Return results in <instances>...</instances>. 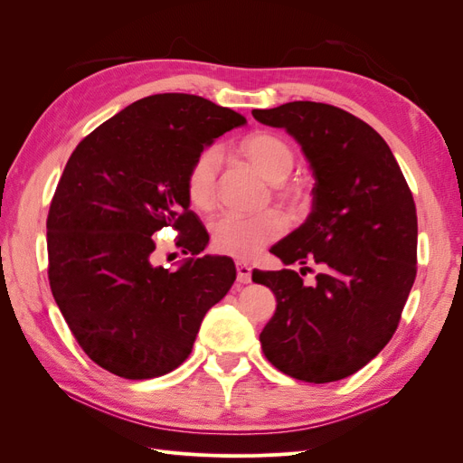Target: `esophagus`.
Segmentation results:
<instances>
[{
    "mask_svg": "<svg viewBox=\"0 0 463 463\" xmlns=\"http://www.w3.org/2000/svg\"><path fill=\"white\" fill-rule=\"evenodd\" d=\"M235 269H237V282L249 284L250 282V272H253V269H250V266L243 260H237Z\"/></svg>",
    "mask_w": 463,
    "mask_h": 463,
    "instance_id": "1",
    "label": "esophagus"
}]
</instances>
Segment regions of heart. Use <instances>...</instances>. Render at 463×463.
<instances>
[{
  "label": "heart",
  "mask_w": 463,
  "mask_h": 463,
  "mask_svg": "<svg viewBox=\"0 0 463 463\" xmlns=\"http://www.w3.org/2000/svg\"><path fill=\"white\" fill-rule=\"evenodd\" d=\"M237 152L266 181H270L279 199H298L299 189L286 184V179L296 167V152H293L284 137L270 131L250 133L237 146ZM220 165V150L206 148L194 158L187 172V197L191 204L197 210H203V213H210L218 203ZM284 232L286 218L272 208L257 214H222L210 226L214 249L223 255L237 259L255 257L259 250L276 241Z\"/></svg>",
  "instance_id": "1"
}]
</instances>
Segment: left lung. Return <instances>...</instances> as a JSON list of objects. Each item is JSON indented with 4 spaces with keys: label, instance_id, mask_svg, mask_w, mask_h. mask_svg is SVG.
Segmentation results:
<instances>
[{
    "label": "left lung",
    "instance_id": "1",
    "mask_svg": "<svg viewBox=\"0 0 463 463\" xmlns=\"http://www.w3.org/2000/svg\"><path fill=\"white\" fill-rule=\"evenodd\" d=\"M253 118L296 138L315 175L311 214L270 253L301 274L320 269L313 286L289 269L253 272L278 303L262 354L298 381H340L398 328L417 274L413 194L384 138L340 108L288 102Z\"/></svg>",
    "mask_w": 463,
    "mask_h": 463
}]
</instances>
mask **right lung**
Instances as JSON below:
<instances>
[{"label":"right lung","mask_w":463,"mask_h":463,"mask_svg":"<svg viewBox=\"0 0 463 463\" xmlns=\"http://www.w3.org/2000/svg\"><path fill=\"white\" fill-rule=\"evenodd\" d=\"M245 118L194 94L141 98L82 138L48 213V278L75 340L96 365L129 381L184 363L201 322L235 282L228 257L154 266L152 235L172 226L184 253L208 233L189 210L187 172Z\"/></svg>","instance_id":"1"}]
</instances>
